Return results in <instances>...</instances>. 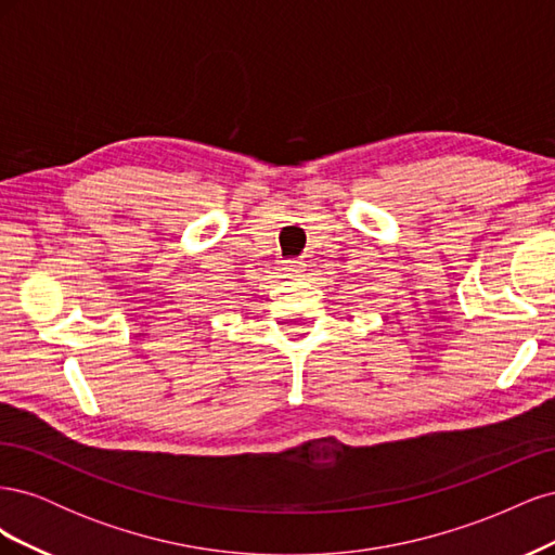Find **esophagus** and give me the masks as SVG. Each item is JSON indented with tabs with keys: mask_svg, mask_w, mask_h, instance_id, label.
Returning a JSON list of instances; mask_svg holds the SVG:
<instances>
[{
	"mask_svg": "<svg viewBox=\"0 0 555 555\" xmlns=\"http://www.w3.org/2000/svg\"><path fill=\"white\" fill-rule=\"evenodd\" d=\"M304 268H306L304 261H284L282 271H284V275H289V278H300V273H304Z\"/></svg>",
	"mask_w": 555,
	"mask_h": 555,
	"instance_id": "esophagus-1",
	"label": "esophagus"
}]
</instances>
